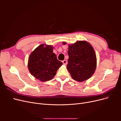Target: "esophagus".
<instances>
[{
    "label": "esophagus",
    "mask_w": 121,
    "mask_h": 121,
    "mask_svg": "<svg viewBox=\"0 0 121 121\" xmlns=\"http://www.w3.org/2000/svg\"><path fill=\"white\" fill-rule=\"evenodd\" d=\"M62 62H63V64L64 65H67V61L66 60H64L62 61Z\"/></svg>",
    "instance_id": "34e87169"
}]
</instances>
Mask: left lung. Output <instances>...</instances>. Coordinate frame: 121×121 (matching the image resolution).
I'll use <instances>...</instances> for the list:
<instances>
[{
    "label": "left lung",
    "instance_id": "obj_1",
    "mask_svg": "<svg viewBox=\"0 0 121 121\" xmlns=\"http://www.w3.org/2000/svg\"><path fill=\"white\" fill-rule=\"evenodd\" d=\"M64 45L67 43L63 42ZM67 69L72 78L82 82L89 79L95 71L97 64L95 51L86 41H77L68 45Z\"/></svg>",
    "mask_w": 121,
    "mask_h": 121
}]
</instances>
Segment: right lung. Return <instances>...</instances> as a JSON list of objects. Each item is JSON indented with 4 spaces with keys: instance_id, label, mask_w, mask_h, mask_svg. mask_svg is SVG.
I'll return each instance as SVG.
<instances>
[{
    "instance_id": "right-lung-1",
    "label": "right lung",
    "mask_w": 121,
    "mask_h": 121,
    "mask_svg": "<svg viewBox=\"0 0 121 121\" xmlns=\"http://www.w3.org/2000/svg\"><path fill=\"white\" fill-rule=\"evenodd\" d=\"M53 50L52 45L42 44L33 51L29 57V71L40 81L45 82L52 79L63 65L57 60Z\"/></svg>"
}]
</instances>
